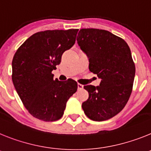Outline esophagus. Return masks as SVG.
Listing matches in <instances>:
<instances>
[{"label": "esophagus", "instance_id": "1", "mask_svg": "<svg viewBox=\"0 0 151 151\" xmlns=\"http://www.w3.org/2000/svg\"><path fill=\"white\" fill-rule=\"evenodd\" d=\"M83 88V85L81 84V83H77V89H78V90H82Z\"/></svg>", "mask_w": 151, "mask_h": 151}]
</instances>
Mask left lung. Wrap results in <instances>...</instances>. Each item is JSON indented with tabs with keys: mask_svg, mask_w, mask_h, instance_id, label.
<instances>
[{
	"mask_svg": "<svg viewBox=\"0 0 151 151\" xmlns=\"http://www.w3.org/2000/svg\"><path fill=\"white\" fill-rule=\"evenodd\" d=\"M77 41L90 70L101 79L99 86H83L89 98L82 108L93 121L108 120L121 112L132 93L135 66L130 48L122 38L98 29H81Z\"/></svg>",
	"mask_w": 151,
	"mask_h": 151,
	"instance_id": "8db88e82",
	"label": "left lung"
}]
</instances>
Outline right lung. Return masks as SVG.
Listing matches in <instances>:
<instances>
[{"mask_svg":"<svg viewBox=\"0 0 151 151\" xmlns=\"http://www.w3.org/2000/svg\"><path fill=\"white\" fill-rule=\"evenodd\" d=\"M77 29L46 30L33 34L16 52L12 81L19 98L32 116L45 122L62 117L68 99L77 83L54 80L52 71L61 63L62 54L75 43Z\"/></svg>","mask_w":151,"mask_h":151,"instance_id":"obj_1","label":"right lung"}]
</instances>
